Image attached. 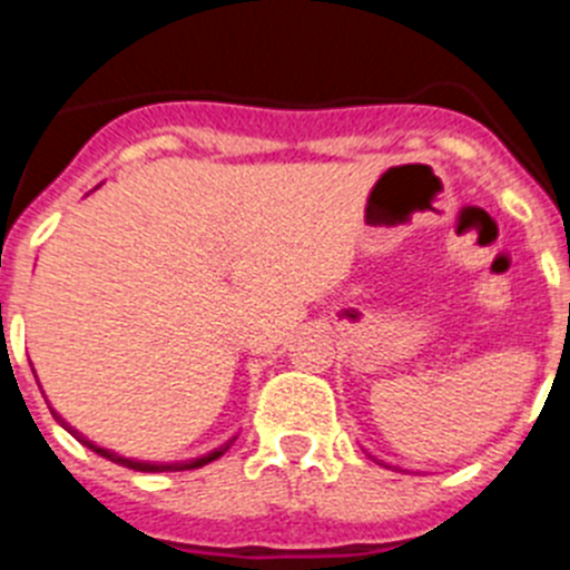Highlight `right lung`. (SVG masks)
Here are the masks:
<instances>
[{
    "mask_svg": "<svg viewBox=\"0 0 570 570\" xmlns=\"http://www.w3.org/2000/svg\"><path fill=\"white\" fill-rule=\"evenodd\" d=\"M65 428H68L70 434L77 436L79 442H82V445H88L90 451H97L99 456H105V460H110V462H116V465H125V468H130V471H145V473H165V471H190V468H203V465H208V462H214V460H219V456L225 454V451H228L230 445H234V440L230 442H225L223 448H216V451H210V454H205V456H199V460H188V462H145V460H128V456H119V454H114V451H108V448H99V445H94V442L88 440V436H82L79 434V431H73V428L68 425V422H62Z\"/></svg>",
    "mask_w": 570,
    "mask_h": 570,
    "instance_id": "right-lung-1",
    "label": "right lung"
}]
</instances>
